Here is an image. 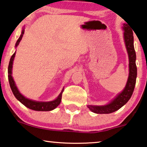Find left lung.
<instances>
[{"label": "left lung", "instance_id": "1", "mask_svg": "<svg viewBox=\"0 0 147 147\" xmlns=\"http://www.w3.org/2000/svg\"><path fill=\"white\" fill-rule=\"evenodd\" d=\"M122 29L124 39L129 59V75L126 85L122 92L118 94L109 104L104 106H92L88 107L92 112L96 114H110L119 110L131 98L136 84L137 68L136 65V53L134 47V37L132 28L129 25L124 23Z\"/></svg>", "mask_w": 147, "mask_h": 147}]
</instances>
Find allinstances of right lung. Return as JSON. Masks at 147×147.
Wrapping results in <instances>:
<instances>
[{
	"label": "right lung",
	"mask_w": 147,
	"mask_h": 147,
	"mask_svg": "<svg viewBox=\"0 0 147 147\" xmlns=\"http://www.w3.org/2000/svg\"><path fill=\"white\" fill-rule=\"evenodd\" d=\"M24 33H25V29H23L22 30L21 36H20L19 39L17 40V43H16L15 47H17V46L19 45L20 41H21L22 37H23ZM15 53L16 51L13 53V55L11 56V59H10L9 61V67H8V77H9L10 87H11L12 92H13L15 98H17L20 102H21L24 106H25L26 107L29 108V109L36 110V111H51V110L57 108V106H59L60 102H61L62 93H63V89L62 90L61 92L59 94V95L58 96V97L56 98L55 100L50 102L35 101V100L28 99V98H25V96H23L21 93H20L19 90H18L17 86H16V84L13 78V76H12V68H13V63L14 58L15 57Z\"/></svg>",
	"instance_id": "add662e5"
}]
</instances>
